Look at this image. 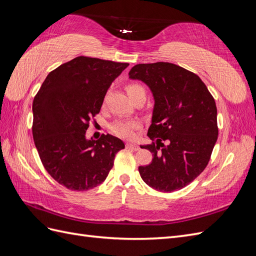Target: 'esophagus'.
I'll list each match as a JSON object with an SVG mask.
<instances>
[{
    "instance_id": "34e87169",
    "label": "esophagus",
    "mask_w": 256,
    "mask_h": 256,
    "mask_svg": "<svg viewBox=\"0 0 256 256\" xmlns=\"http://www.w3.org/2000/svg\"><path fill=\"white\" fill-rule=\"evenodd\" d=\"M126 147L129 150H138V146L136 144H134V143H127Z\"/></svg>"
}]
</instances>
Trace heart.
I'll return each instance as SVG.
<instances>
[{
    "label": "heart",
    "instance_id": "heart-1",
    "mask_svg": "<svg viewBox=\"0 0 256 256\" xmlns=\"http://www.w3.org/2000/svg\"><path fill=\"white\" fill-rule=\"evenodd\" d=\"M125 90L131 99L136 98V95L144 92V88L138 83H128L125 86ZM138 128H140V124L136 120H120L114 122L110 125V130L113 134L122 138H127V140H130V138H132L134 136L136 130Z\"/></svg>",
    "mask_w": 256,
    "mask_h": 256
}]
</instances>
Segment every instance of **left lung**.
I'll return each mask as SVG.
<instances>
[{"label":"left lung","instance_id":"1","mask_svg":"<svg viewBox=\"0 0 256 256\" xmlns=\"http://www.w3.org/2000/svg\"><path fill=\"white\" fill-rule=\"evenodd\" d=\"M130 79L148 85L154 98L150 164L138 166L146 184L161 192L180 190L202 173L218 138L216 106L200 76L180 66L158 62L138 64Z\"/></svg>","mask_w":256,"mask_h":256}]
</instances>
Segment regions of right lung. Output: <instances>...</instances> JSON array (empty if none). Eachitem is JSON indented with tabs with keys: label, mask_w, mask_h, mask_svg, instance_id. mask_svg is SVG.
<instances>
[{
	"label": "right lung",
	"mask_w": 256,
	"mask_h": 256,
	"mask_svg": "<svg viewBox=\"0 0 256 256\" xmlns=\"http://www.w3.org/2000/svg\"><path fill=\"white\" fill-rule=\"evenodd\" d=\"M128 63L78 56L52 70L33 102L32 132L46 171L67 189L86 191L104 182L120 138L102 134L86 140L108 88ZM95 122V120H94Z\"/></svg>",
	"instance_id": "1"
}]
</instances>
